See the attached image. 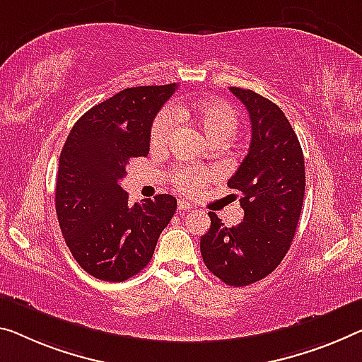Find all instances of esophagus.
Here are the masks:
<instances>
[{
    "label": "esophagus",
    "instance_id": "1",
    "mask_svg": "<svg viewBox=\"0 0 362 362\" xmlns=\"http://www.w3.org/2000/svg\"><path fill=\"white\" fill-rule=\"evenodd\" d=\"M191 209H194V205L186 202V200H180V202H177V210H180V214H186L187 210Z\"/></svg>",
    "mask_w": 362,
    "mask_h": 362
}]
</instances>
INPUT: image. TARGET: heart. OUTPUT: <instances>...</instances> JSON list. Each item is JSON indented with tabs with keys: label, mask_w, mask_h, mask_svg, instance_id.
Instances as JSON below:
<instances>
[{
	"label": "heart",
	"mask_w": 362,
	"mask_h": 362,
	"mask_svg": "<svg viewBox=\"0 0 362 362\" xmlns=\"http://www.w3.org/2000/svg\"><path fill=\"white\" fill-rule=\"evenodd\" d=\"M177 119L191 121L210 142H226L236 134L239 118L235 108L223 100H200L192 105L177 103L166 108L155 118L150 129V144L155 150H165L171 146L177 134ZM212 173L205 170L182 166L175 170L173 182L182 192H197Z\"/></svg>",
	"instance_id": "heart-1"
}]
</instances>
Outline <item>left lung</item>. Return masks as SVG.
Returning a JSON list of instances; mask_svg holds the SVG:
<instances>
[{
  "label": "left lung",
  "mask_w": 362,
  "mask_h": 362,
  "mask_svg": "<svg viewBox=\"0 0 362 362\" xmlns=\"http://www.w3.org/2000/svg\"><path fill=\"white\" fill-rule=\"evenodd\" d=\"M251 118L249 152L228 187L241 192L244 220L228 228L209 212L210 230L200 238L207 269L230 286L270 275L285 257L303 209L304 155L290 121L274 102L254 90L230 87Z\"/></svg>",
  "instance_id": "1"
}]
</instances>
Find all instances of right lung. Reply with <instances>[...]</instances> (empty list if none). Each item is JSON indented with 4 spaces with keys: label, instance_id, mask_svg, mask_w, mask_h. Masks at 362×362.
Wrapping results in <instances>:
<instances>
[{
    "label": "right lung",
    "instance_id": "right-lung-1",
    "mask_svg": "<svg viewBox=\"0 0 362 362\" xmlns=\"http://www.w3.org/2000/svg\"><path fill=\"white\" fill-rule=\"evenodd\" d=\"M176 84L124 88L82 115L59 155L57 215L72 257L92 276L124 281L152 259L176 199L158 194L129 205L119 181L147 157L150 127Z\"/></svg>",
    "mask_w": 362,
    "mask_h": 362
}]
</instances>
